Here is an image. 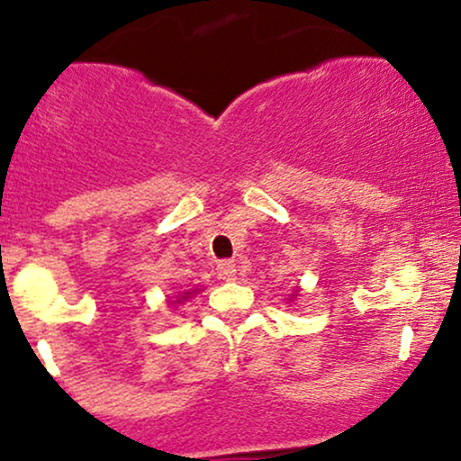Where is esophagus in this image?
Returning <instances> with one entry per match:
<instances>
[{"label": "esophagus", "instance_id": "obj_1", "mask_svg": "<svg viewBox=\"0 0 461 461\" xmlns=\"http://www.w3.org/2000/svg\"><path fill=\"white\" fill-rule=\"evenodd\" d=\"M236 262H231V260H222V262H219V267H216V273H219V277L221 280H225V282H231V280H236Z\"/></svg>", "mask_w": 461, "mask_h": 461}]
</instances>
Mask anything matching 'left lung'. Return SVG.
<instances>
[{
  "label": "left lung",
  "mask_w": 461,
  "mask_h": 461,
  "mask_svg": "<svg viewBox=\"0 0 461 461\" xmlns=\"http://www.w3.org/2000/svg\"><path fill=\"white\" fill-rule=\"evenodd\" d=\"M295 295H297V291H295V293H293V295H291V297H295Z\"/></svg>",
  "instance_id": "left-lung-1"
}]
</instances>
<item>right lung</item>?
<instances>
[{
    "instance_id": "1",
    "label": "right lung",
    "mask_w": 461,
    "mask_h": 461,
    "mask_svg": "<svg viewBox=\"0 0 461 461\" xmlns=\"http://www.w3.org/2000/svg\"><path fill=\"white\" fill-rule=\"evenodd\" d=\"M201 288H192V291H185V293H181L179 297H176V300L173 302V304H181V302H188L192 295H196V293H199Z\"/></svg>"
}]
</instances>
